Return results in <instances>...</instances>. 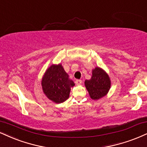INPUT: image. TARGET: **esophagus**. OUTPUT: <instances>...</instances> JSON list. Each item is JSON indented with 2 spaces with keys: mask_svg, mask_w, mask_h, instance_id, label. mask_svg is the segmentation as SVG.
<instances>
[{
  "mask_svg": "<svg viewBox=\"0 0 147 147\" xmlns=\"http://www.w3.org/2000/svg\"><path fill=\"white\" fill-rule=\"evenodd\" d=\"M76 84L77 85H79V84H82V81L81 80H76Z\"/></svg>",
  "mask_w": 147,
  "mask_h": 147,
  "instance_id": "1",
  "label": "esophagus"
}]
</instances>
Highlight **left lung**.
I'll use <instances>...</instances> for the list:
<instances>
[{
    "instance_id": "obj_1",
    "label": "left lung",
    "mask_w": 147,
    "mask_h": 147,
    "mask_svg": "<svg viewBox=\"0 0 147 147\" xmlns=\"http://www.w3.org/2000/svg\"><path fill=\"white\" fill-rule=\"evenodd\" d=\"M84 84L90 98L97 100L107 95L110 88L111 82L106 72L97 67L92 71L91 78L86 80Z\"/></svg>"
}]
</instances>
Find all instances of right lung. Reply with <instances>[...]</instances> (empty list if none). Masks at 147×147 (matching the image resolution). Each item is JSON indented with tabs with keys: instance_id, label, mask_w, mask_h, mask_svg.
<instances>
[{
	"instance_id": "right-lung-1",
	"label": "right lung",
	"mask_w": 147,
	"mask_h": 147,
	"mask_svg": "<svg viewBox=\"0 0 147 147\" xmlns=\"http://www.w3.org/2000/svg\"><path fill=\"white\" fill-rule=\"evenodd\" d=\"M74 85L61 64L52 65L45 72L41 80L43 93L57 104L64 102L69 98L71 87Z\"/></svg>"
}]
</instances>
